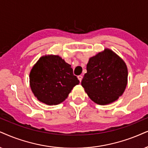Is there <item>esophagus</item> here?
Wrapping results in <instances>:
<instances>
[{
    "instance_id": "obj_1",
    "label": "esophagus",
    "mask_w": 148,
    "mask_h": 148,
    "mask_svg": "<svg viewBox=\"0 0 148 148\" xmlns=\"http://www.w3.org/2000/svg\"><path fill=\"white\" fill-rule=\"evenodd\" d=\"M78 80H79V81H80V82H81L82 79H83V76H82V75H79V76H78Z\"/></svg>"
}]
</instances>
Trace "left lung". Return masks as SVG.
<instances>
[{"instance_id": "8db88e82", "label": "left lung", "mask_w": 148, "mask_h": 148, "mask_svg": "<svg viewBox=\"0 0 148 148\" xmlns=\"http://www.w3.org/2000/svg\"><path fill=\"white\" fill-rule=\"evenodd\" d=\"M127 83L126 63L117 54L106 48L89 59L81 85L91 100L106 105L123 94Z\"/></svg>"}]
</instances>
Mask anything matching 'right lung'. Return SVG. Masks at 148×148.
Returning a JSON list of instances; mask_svg holds the SVG:
<instances>
[{
  "label": "right lung",
  "instance_id": "add662e5",
  "mask_svg": "<svg viewBox=\"0 0 148 148\" xmlns=\"http://www.w3.org/2000/svg\"><path fill=\"white\" fill-rule=\"evenodd\" d=\"M30 87L37 100L57 105L68 98L79 84L71 65L58 55H45L33 65L29 74Z\"/></svg>",
  "mask_w": 148,
  "mask_h": 148
}]
</instances>
